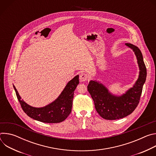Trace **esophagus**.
Returning <instances> with one entry per match:
<instances>
[{"mask_svg":"<svg viewBox=\"0 0 156 156\" xmlns=\"http://www.w3.org/2000/svg\"><path fill=\"white\" fill-rule=\"evenodd\" d=\"M87 78H88V75L84 73H81L80 74V80L81 82H83L87 80Z\"/></svg>","mask_w":156,"mask_h":156,"instance_id":"34e87169","label":"esophagus"}]
</instances>
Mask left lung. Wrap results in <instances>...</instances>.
Returning a JSON list of instances; mask_svg holds the SVG:
<instances>
[{
    "label": "left lung",
    "mask_w": 156,
    "mask_h": 156,
    "mask_svg": "<svg viewBox=\"0 0 156 156\" xmlns=\"http://www.w3.org/2000/svg\"><path fill=\"white\" fill-rule=\"evenodd\" d=\"M125 45L135 52L140 69L138 78L133 86L118 96L110 93L104 84L96 80H91L87 85L96 111L105 120H117L131 114L139 104L146 81L147 72L141 51L132 44L125 43Z\"/></svg>",
    "instance_id": "obj_1"
}]
</instances>
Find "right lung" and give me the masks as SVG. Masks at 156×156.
<instances>
[{"mask_svg": "<svg viewBox=\"0 0 156 156\" xmlns=\"http://www.w3.org/2000/svg\"><path fill=\"white\" fill-rule=\"evenodd\" d=\"M78 84L79 75H76L66 84L54 101L46 106L39 108L32 107L21 99L14 85L13 87L21 108L28 116L43 123H56L65 120L71 113L74 91Z\"/></svg>", "mask_w": 156, "mask_h": 156, "instance_id": "obj_1", "label": "right lung"}]
</instances>
